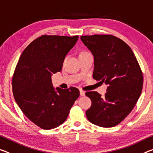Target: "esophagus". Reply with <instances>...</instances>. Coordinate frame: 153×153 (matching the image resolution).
Wrapping results in <instances>:
<instances>
[{"instance_id": "34e87169", "label": "esophagus", "mask_w": 153, "mask_h": 153, "mask_svg": "<svg viewBox=\"0 0 153 153\" xmlns=\"http://www.w3.org/2000/svg\"><path fill=\"white\" fill-rule=\"evenodd\" d=\"M80 95L85 96V91H83V90H80Z\"/></svg>"}]
</instances>
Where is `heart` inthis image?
<instances>
[{
  "instance_id": "obj_1",
  "label": "heart",
  "mask_w": 153,
  "mask_h": 153,
  "mask_svg": "<svg viewBox=\"0 0 153 153\" xmlns=\"http://www.w3.org/2000/svg\"><path fill=\"white\" fill-rule=\"evenodd\" d=\"M88 53V52H86V51H83V52H81L80 54H83V53Z\"/></svg>"
}]
</instances>
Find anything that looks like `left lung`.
Instances as JSON below:
<instances>
[{
    "label": "left lung",
    "instance_id": "left-lung-1",
    "mask_svg": "<svg viewBox=\"0 0 153 153\" xmlns=\"http://www.w3.org/2000/svg\"><path fill=\"white\" fill-rule=\"evenodd\" d=\"M93 54V78L107 84V92L87 91L91 106L86 111L88 120L101 127H113L130 114L140 96L143 74L135 55L127 44L112 35L81 36Z\"/></svg>",
    "mask_w": 153,
    "mask_h": 153
}]
</instances>
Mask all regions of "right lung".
<instances>
[{"instance_id": "obj_1", "label": "right lung", "mask_w": 153, "mask_h": 153, "mask_svg": "<svg viewBox=\"0 0 153 153\" xmlns=\"http://www.w3.org/2000/svg\"><path fill=\"white\" fill-rule=\"evenodd\" d=\"M79 36L43 35L23 51L14 70V98L27 118L41 128L52 129L64 123L80 95L74 87L56 88L51 75L62 70L65 55Z\"/></svg>"}]
</instances>
